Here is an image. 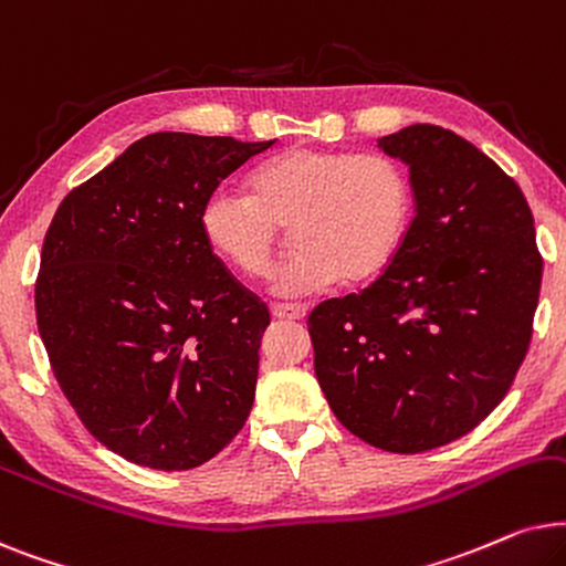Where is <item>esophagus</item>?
I'll use <instances>...</instances> for the list:
<instances>
[{
    "mask_svg": "<svg viewBox=\"0 0 566 566\" xmlns=\"http://www.w3.org/2000/svg\"><path fill=\"white\" fill-rule=\"evenodd\" d=\"M271 315H274V318H284V321H303L307 315V307L305 305L276 303V305H271Z\"/></svg>",
    "mask_w": 566,
    "mask_h": 566,
    "instance_id": "34e87169",
    "label": "esophagus"
}]
</instances>
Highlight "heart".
Returning a JSON list of instances; mask_svg holds the SVG:
<instances>
[{
    "instance_id": "b5f03b06",
    "label": "heart",
    "mask_w": 566,
    "mask_h": 566,
    "mask_svg": "<svg viewBox=\"0 0 566 566\" xmlns=\"http://www.w3.org/2000/svg\"><path fill=\"white\" fill-rule=\"evenodd\" d=\"M411 186L386 155L295 147L251 176V193L214 191L201 207V232L230 266L266 274L282 228L297 251L271 276V290L303 297L367 284L396 259L409 228Z\"/></svg>"
}]
</instances>
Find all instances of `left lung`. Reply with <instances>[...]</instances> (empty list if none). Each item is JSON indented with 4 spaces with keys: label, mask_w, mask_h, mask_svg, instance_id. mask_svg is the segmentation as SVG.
Segmentation results:
<instances>
[{
    "label": "left lung",
    "mask_w": 566,
    "mask_h": 566,
    "mask_svg": "<svg viewBox=\"0 0 566 566\" xmlns=\"http://www.w3.org/2000/svg\"><path fill=\"white\" fill-rule=\"evenodd\" d=\"M409 165L413 220L359 295L307 318L315 378L336 419L390 453H424L481 424L523 365L541 292L520 186L471 142L432 124L378 139Z\"/></svg>",
    "instance_id": "1"
}]
</instances>
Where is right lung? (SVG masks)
<instances>
[{
	"label": "right lung",
	"instance_id": "add662e5",
	"mask_svg": "<svg viewBox=\"0 0 566 566\" xmlns=\"http://www.w3.org/2000/svg\"><path fill=\"white\" fill-rule=\"evenodd\" d=\"M271 145L149 134L51 220L38 334L82 424L126 461L196 469L251 413L269 307L212 253L201 207Z\"/></svg>",
	"mask_w": 566,
	"mask_h": 566
}]
</instances>
